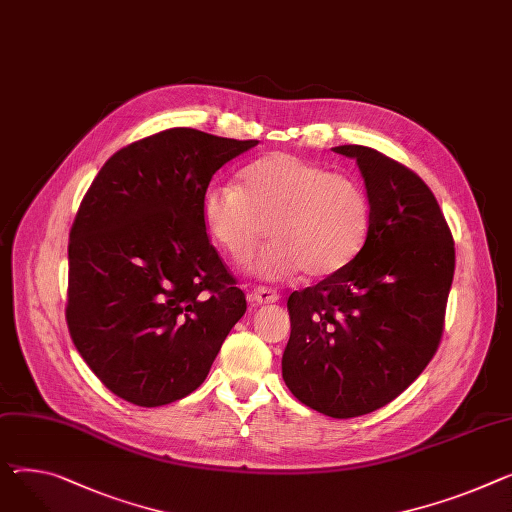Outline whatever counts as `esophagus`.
<instances>
[{"label": "esophagus", "mask_w": 512, "mask_h": 512, "mask_svg": "<svg viewBox=\"0 0 512 512\" xmlns=\"http://www.w3.org/2000/svg\"><path fill=\"white\" fill-rule=\"evenodd\" d=\"M249 300L255 302V304H269V302H278L280 300V294L276 290H271L267 286H257L251 294H249Z\"/></svg>", "instance_id": "1"}]
</instances>
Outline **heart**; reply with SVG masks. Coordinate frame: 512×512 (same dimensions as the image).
Here are the masks:
<instances>
[{
	"label": "heart",
	"instance_id": "heart-1",
	"mask_svg": "<svg viewBox=\"0 0 512 512\" xmlns=\"http://www.w3.org/2000/svg\"><path fill=\"white\" fill-rule=\"evenodd\" d=\"M241 177V187L210 185L199 210L212 241L234 261L249 259L269 230L274 243L257 255L253 274L280 280L302 269L329 278L360 253L370 201L358 179L290 152L253 160Z\"/></svg>",
	"mask_w": 512,
	"mask_h": 512
}]
</instances>
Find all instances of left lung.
Listing matches in <instances>:
<instances>
[{
	"label": "left lung",
	"mask_w": 512,
	"mask_h": 512,
	"mask_svg": "<svg viewBox=\"0 0 512 512\" xmlns=\"http://www.w3.org/2000/svg\"><path fill=\"white\" fill-rule=\"evenodd\" d=\"M356 158L370 201L354 261L288 298L282 377L331 418H356L410 387L438 350L455 274V241L430 187L412 168L366 146Z\"/></svg>",
	"instance_id": "8db88e82"
}]
</instances>
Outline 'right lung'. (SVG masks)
I'll return each instance as SVG.
<instances>
[{"instance_id":"obj_1","label":"right lung","mask_w":512,"mask_h":512,"mask_svg":"<svg viewBox=\"0 0 512 512\" xmlns=\"http://www.w3.org/2000/svg\"><path fill=\"white\" fill-rule=\"evenodd\" d=\"M253 146L164 129L115 152L86 191L67 245L65 321L117 397L142 407L187 397L245 315L199 203L216 170Z\"/></svg>"}]
</instances>
